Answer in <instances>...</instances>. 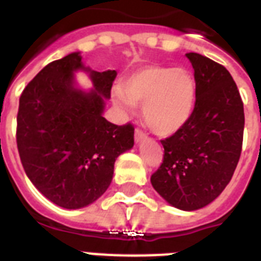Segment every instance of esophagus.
Wrapping results in <instances>:
<instances>
[{"mask_svg": "<svg viewBox=\"0 0 261 261\" xmlns=\"http://www.w3.org/2000/svg\"><path fill=\"white\" fill-rule=\"evenodd\" d=\"M142 139H145V134H143L142 131L137 128V130H135V142L139 143Z\"/></svg>", "mask_w": 261, "mask_h": 261, "instance_id": "1", "label": "esophagus"}]
</instances>
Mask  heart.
Listing matches in <instances>:
<instances>
[{
	"instance_id": "heart-1",
	"label": "heart",
	"mask_w": 261,
	"mask_h": 261,
	"mask_svg": "<svg viewBox=\"0 0 261 261\" xmlns=\"http://www.w3.org/2000/svg\"><path fill=\"white\" fill-rule=\"evenodd\" d=\"M115 98L124 108L142 104L147 127L155 134L172 135L194 114L196 88L186 69L150 65L126 77Z\"/></svg>"
}]
</instances>
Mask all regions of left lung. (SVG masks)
<instances>
[{"label": "left lung", "instance_id": "left-lung-1", "mask_svg": "<svg viewBox=\"0 0 261 261\" xmlns=\"http://www.w3.org/2000/svg\"><path fill=\"white\" fill-rule=\"evenodd\" d=\"M196 101L186 126L161 141L164 160L151 186L169 204L199 210L221 195L239 164L244 135V104L226 67L188 53Z\"/></svg>", "mask_w": 261, "mask_h": 261}]
</instances>
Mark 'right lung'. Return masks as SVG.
<instances>
[{
    "label": "right lung",
    "mask_w": 261,
    "mask_h": 261,
    "mask_svg": "<svg viewBox=\"0 0 261 261\" xmlns=\"http://www.w3.org/2000/svg\"><path fill=\"white\" fill-rule=\"evenodd\" d=\"M90 73L94 89L75 87L74 71ZM116 71L84 66L80 53L48 63L24 88L16 141L32 184L63 208H81L110 187L115 161L134 146L131 123L118 126L102 116Z\"/></svg>",
    "instance_id": "right-lung-1"
}]
</instances>
